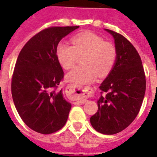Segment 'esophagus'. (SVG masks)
Segmentation results:
<instances>
[{
	"mask_svg": "<svg viewBox=\"0 0 157 157\" xmlns=\"http://www.w3.org/2000/svg\"><path fill=\"white\" fill-rule=\"evenodd\" d=\"M68 87L71 89V90H74V89H77V90H80L83 91L84 94H90L93 92V89L91 88L90 86H86L85 88H78L76 87L74 84H68ZM86 101V99H81L79 101H77L75 102L76 104H80V105H83V104L85 103Z\"/></svg>",
	"mask_w": 157,
	"mask_h": 157,
	"instance_id": "34e87169",
	"label": "esophagus"
}]
</instances>
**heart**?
Wrapping results in <instances>:
<instances>
[{
  "mask_svg": "<svg viewBox=\"0 0 157 157\" xmlns=\"http://www.w3.org/2000/svg\"><path fill=\"white\" fill-rule=\"evenodd\" d=\"M71 45L59 42L56 56L63 68L68 70L75 63L78 56H82L83 65L76 67L67 75V79L77 84H86L96 79L97 76L105 77L114 67L117 50L112 42L92 32H82L73 36Z\"/></svg>",
  "mask_w": 157,
  "mask_h": 157,
  "instance_id": "1",
  "label": "heart"
}]
</instances>
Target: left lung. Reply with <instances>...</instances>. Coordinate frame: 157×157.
<instances>
[{
  "mask_svg": "<svg viewBox=\"0 0 157 157\" xmlns=\"http://www.w3.org/2000/svg\"><path fill=\"white\" fill-rule=\"evenodd\" d=\"M115 39L117 59L100 86L98 110L90 117L97 131L115 134L127 128L138 116L146 87L145 75L138 51L122 34L105 29Z\"/></svg>",
  "mask_w": 157,
  "mask_h": 157,
  "instance_id": "8db88e82",
  "label": "left lung"
}]
</instances>
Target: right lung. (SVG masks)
Returning <instances> with one entry per match:
<instances>
[{
	"mask_svg": "<svg viewBox=\"0 0 157 157\" xmlns=\"http://www.w3.org/2000/svg\"><path fill=\"white\" fill-rule=\"evenodd\" d=\"M78 27L44 29L19 54L12 77V99L22 120L37 133L56 132L67 120L71 105L59 90L64 75L56 50L59 41Z\"/></svg>",
	"mask_w": 157,
	"mask_h": 157,
	"instance_id": "right-lung-1",
	"label": "right lung"
}]
</instances>
